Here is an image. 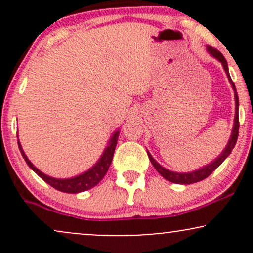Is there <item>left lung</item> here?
<instances>
[{
    "mask_svg": "<svg viewBox=\"0 0 253 253\" xmlns=\"http://www.w3.org/2000/svg\"><path fill=\"white\" fill-rule=\"evenodd\" d=\"M206 50H207V52L211 54V57L215 58V59H217L220 63H221L223 70H225L226 75H227L229 83H231L232 89H233V91H234V101H236V114H234L233 128H232L231 136H229L227 145H226V147L223 149L222 152L220 153L219 157H216V158L214 159L213 162H211L210 164L205 165V167L200 168V169H197V170L190 171V172H176V171H171L169 169H167V168L162 167V165L159 164L155 158H153L152 155H151L149 151H147V155H149L151 163H152L153 167H155V169L158 171V172L161 173V175L163 176L167 181L176 183V184H191V183H196V182L202 181V179L207 178V177L210 176L217 167H220V165H221L222 162L225 161V159L229 156V153L232 152L233 147L236 146L237 139H238V133H239V114H238V112H239V98H238L236 85H234V83L232 82L231 76H229L227 60L225 59V57H223L219 51L215 50V48L211 47V46H207V47H206Z\"/></svg>",
    "mask_w": 253,
    "mask_h": 253,
    "instance_id": "obj_1",
    "label": "left lung"
}]
</instances>
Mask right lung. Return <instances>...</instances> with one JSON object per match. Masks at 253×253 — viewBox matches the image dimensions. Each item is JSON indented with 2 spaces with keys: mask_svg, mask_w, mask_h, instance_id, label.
I'll list each match as a JSON object with an SVG mask.
<instances>
[{
  "mask_svg": "<svg viewBox=\"0 0 253 253\" xmlns=\"http://www.w3.org/2000/svg\"><path fill=\"white\" fill-rule=\"evenodd\" d=\"M119 134H120V129H117L113 133L108 144H107L106 149L103 150V153L101 155L100 158H98L96 163L92 165L90 169L80 173V175L70 177V178H54V177H51L46 175V173L42 172V171L34 167L33 163L27 158L24 150H22V146L21 144H20L19 139H17V145H19L20 152H21L22 157H24L26 163H27L28 167H30L40 178H42L43 181L47 183V184H50L51 187H53L54 189L63 191V193L77 194L94 188L95 185H97L98 183L101 182V179L103 178L104 175H106L110 167V163H112L113 156H114V151L115 147H117Z\"/></svg>",
  "mask_w": 253,
  "mask_h": 253,
  "instance_id": "1",
  "label": "right lung"
}]
</instances>
